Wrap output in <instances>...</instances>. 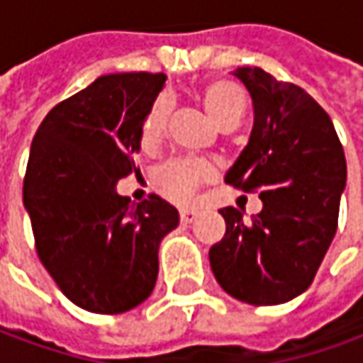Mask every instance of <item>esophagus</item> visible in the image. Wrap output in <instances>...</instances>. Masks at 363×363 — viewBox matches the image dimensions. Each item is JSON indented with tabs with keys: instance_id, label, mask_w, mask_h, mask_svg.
I'll return each instance as SVG.
<instances>
[{
	"instance_id": "obj_1",
	"label": "esophagus",
	"mask_w": 363,
	"mask_h": 363,
	"mask_svg": "<svg viewBox=\"0 0 363 363\" xmlns=\"http://www.w3.org/2000/svg\"><path fill=\"white\" fill-rule=\"evenodd\" d=\"M199 217V211L196 208H182L181 211V220L182 223H193Z\"/></svg>"
}]
</instances>
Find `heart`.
Instances as JSON below:
<instances>
[{
  "mask_svg": "<svg viewBox=\"0 0 363 363\" xmlns=\"http://www.w3.org/2000/svg\"><path fill=\"white\" fill-rule=\"evenodd\" d=\"M203 104L206 114L217 124H225L227 120H241L245 112L243 90L227 80L211 82L203 90ZM169 100L160 98L146 112L140 128V143L144 148H152L160 143L169 124ZM211 167L196 158H172L160 164L152 174V184L164 199L177 205H186L196 193L201 184L211 179Z\"/></svg>",
  "mask_w": 363,
  "mask_h": 363,
  "instance_id": "heart-1",
  "label": "heart"
}]
</instances>
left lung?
<instances>
[{
  "mask_svg": "<svg viewBox=\"0 0 363 363\" xmlns=\"http://www.w3.org/2000/svg\"><path fill=\"white\" fill-rule=\"evenodd\" d=\"M253 100L249 144L225 181L259 193L251 220L225 206V237L208 251L219 285L251 306H277L311 285L337 231L345 155L328 112L291 82L261 68H237Z\"/></svg>",
  "mask_w": 363,
  "mask_h": 363,
  "instance_id": "1",
  "label": "left lung"
}]
</instances>
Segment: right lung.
I'll return each mask as SVG.
<instances>
[{
	"label": "right lung",
	"mask_w": 363,
	"mask_h": 363,
	"mask_svg": "<svg viewBox=\"0 0 363 363\" xmlns=\"http://www.w3.org/2000/svg\"><path fill=\"white\" fill-rule=\"evenodd\" d=\"M164 74L100 76L48 112L23 177L35 251L72 303L124 313L152 294L158 245L179 211L148 194L130 203L116 182L134 170L140 128Z\"/></svg>",
	"instance_id": "obj_1"
}]
</instances>
